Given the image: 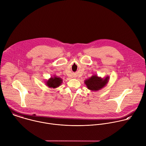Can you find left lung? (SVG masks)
<instances>
[{"label":"left lung","mask_w":146,"mask_h":146,"mask_svg":"<svg viewBox=\"0 0 146 146\" xmlns=\"http://www.w3.org/2000/svg\"><path fill=\"white\" fill-rule=\"evenodd\" d=\"M109 79V76L105 78H102L97 75H93L91 77L85 80L84 83L88 89L97 92L105 87L108 84Z\"/></svg>","instance_id":"left-lung-1"}]
</instances>
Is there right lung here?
Returning a JSON list of instances; mask_svg holds the SVG:
<instances>
[{"instance_id": "right-lung-1", "label": "right lung", "mask_w": 146, "mask_h": 146, "mask_svg": "<svg viewBox=\"0 0 146 146\" xmlns=\"http://www.w3.org/2000/svg\"><path fill=\"white\" fill-rule=\"evenodd\" d=\"M46 85L52 89H55L59 87L62 83V80L61 78L54 75V77H51L47 81H45Z\"/></svg>"}]
</instances>
